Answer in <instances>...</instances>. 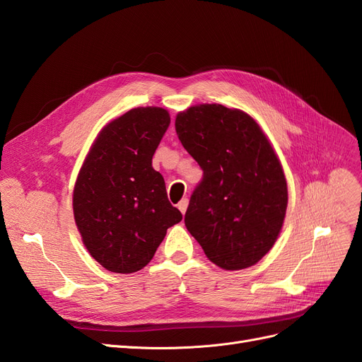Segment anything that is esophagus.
<instances>
[{"label":"esophagus","instance_id":"obj_1","mask_svg":"<svg viewBox=\"0 0 362 362\" xmlns=\"http://www.w3.org/2000/svg\"><path fill=\"white\" fill-rule=\"evenodd\" d=\"M187 206H189V199H187V198H182V199L180 201V204H178L180 211H181L182 214H185V210H187Z\"/></svg>","mask_w":362,"mask_h":362}]
</instances>
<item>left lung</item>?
<instances>
[{
  "label": "left lung",
  "mask_w": 362,
  "mask_h": 362,
  "mask_svg": "<svg viewBox=\"0 0 362 362\" xmlns=\"http://www.w3.org/2000/svg\"><path fill=\"white\" fill-rule=\"evenodd\" d=\"M175 129L204 170L184 222L206 258L242 270L275 245L288 192L281 163L266 134L247 113L201 104L178 113Z\"/></svg>",
  "instance_id": "left-lung-1"
}]
</instances>
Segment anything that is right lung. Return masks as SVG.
I'll list each match as a JSON object with an SVG mask.
<instances>
[{
	"label": "right lung",
	"instance_id": "add662e5",
	"mask_svg": "<svg viewBox=\"0 0 362 362\" xmlns=\"http://www.w3.org/2000/svg\"><path fill=\"white\" fill-rule=\"evenodd\" d=\"M170 124L168 110L137 107L107 124L74 187V217L83 243L115 273L144 269L168 228L182 214L166 193L152 156Z\"/></svg>",
	"mask_w": 362,
	"mask_h": 362
}]
</instances>
